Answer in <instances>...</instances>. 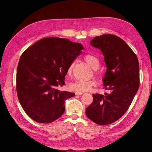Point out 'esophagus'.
<instances>
[{
	"label": "esophagus",
	"instance_id": "34e87169",
	"mask_svg": "<svg viewBox=\"0 0 152 152\" xmlns=\"http://www.w3.org/2000/svg\"><path fill=\"white\" fill-rule=\"evenodd\" d=\"M82 94H83V92H75L76 95H80Z\"/></svg>",
	"mask_w": 152,
	"mask_h": 152
}]
</instances>
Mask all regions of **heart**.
I'll list each match as a JSON object with an SVG mask.
<instances>
[{
	"label": "heart",
	"instance_id": "heart-1",
	"mask_svg": "<svg viewBox=\"0 0 152 152\" xmlns=\"http://www.w3.org/2000/svg\"><path fill=\"white\" fill-rule=\"evenodd\" d=\"M84 60L89 64L93 68L96 69L99 67V60L97 57L94 55L88 53L86 54L84 57ZM75 66V61L71 62L67 69V75H71L73 72V68ZM95 82L94 80L83 81V80H76L75 81L70 83L69 88L73 91L76 92H86L89 91L92 87L95 85Z\"/></svg>",
	"mask_w": 152,
	"mask_h": 152
}]
</instances>
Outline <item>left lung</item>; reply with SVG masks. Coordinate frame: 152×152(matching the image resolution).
<instances>
[{"instance_id": "obj_1", "label": "left lung", "mask_w": 152, "mask_h": 152, "mask_svg": "<svg viewBox=\"0 0 152 152\" xmlns=\"http://www.w3.org/2000/svg\"><path fill=\"white\" fill-rule=\"evenodd\" d=\"M90 44L104 55L107 69L103 83L110 93L94 94L86 115L95 123L107 125L117 121L131 105L139 87V61L131 47L115 35L96 36Z\"/></svg>"}]
</instances>
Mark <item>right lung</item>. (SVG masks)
<instances>
[{
	"instance_id": "1",
	"label": "right lung",
	"mask_w": 152,
	"mask_h": 152,
	"mask_svg": "<svg viewBox=\"0 0 152 152\" xmlns=\"http://www.w3.org/2000/svg\"><path fill=\"white\" fill-rule=\"evenodd\" d=\"M82 44L59 37L39 40L21 55L17 72L18 98L34 121L50 123L65 111V102L75 94L60 91L67 69L80 55Z\"/></svg>"
}]
</instances>
